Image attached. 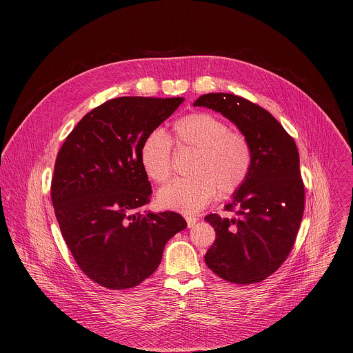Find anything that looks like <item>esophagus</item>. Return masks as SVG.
I'll return each instance as SVG.
<instances>
[{
	"label": "esophagus",
	"mask_w": 353,
	"mask_h": 353,
	"mask_svg": "<svg viewBox=\"0 0 353 353\" xmlns=\"http://www.w3.org/2000/svg\"><path fill=\"white\" fill-rule=\"evenodd\" d=\"M185 221H187V226H188V228H192V226L198 222V218L190 215V216H185Z\"/></svg>",
	"instance_id": "34e87169"
}]
</instances>
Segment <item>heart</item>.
I'll list each match as a JSON object with an SVG mask.
<instances>
[{
  "label": "heart",
  "mask_w": 353,
  "mask_h": 353,
  "mask_svg": "<svg viewBox=\"0 0 353 353\" xmlns=\"http://www.w3.org/2000/svg\"><path fill=\"white\" fill-rule=\"evenodd\" d=\"M173 142L177 148L194 150L188 172L158 192L162 208L194 214L216 195L239 190L253 166V149L247 137L229 130L228 124L208 113H191L173 124ZM139 163L149 179L165 183L172 173V141L161 130L149 131L139 146Z\"/></svg>",
  "instance_id": "1"
}]
</instances>
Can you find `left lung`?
<instances>
[{
  "mask_svg": "<svg viewBox=\"0 0 353 353\" xmlns=\"http://www.w3.org/2000/svg\"><path fill=\"white\" fill-rule=\"evenodd\" d=\"M194 106L221 113L253 149L250 174L225 207L233 218L205 216L216 232L205 264L228 282L264 281L289 256L305 211L296 143L271 113L233 93L203 94Z\"/></svg>",
  "mask_w": 353,
  "mask_h": 353,
  "instance_id": "left-lung-1",
  "label": "left lung"
}]
</instances>
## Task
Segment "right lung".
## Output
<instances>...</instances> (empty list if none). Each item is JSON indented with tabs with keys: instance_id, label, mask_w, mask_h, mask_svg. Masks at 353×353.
Returning a JSON list of instances; mask_svg holds the SVG:
<instances>
[{
	"instance_id": "right-lung-1",
	"label": "right lung",
	"mask_w": 353,
	"mask_h": 353,
	"mask_svg": "<svg viewBox=\"0 0 353 353\" xmlns=\"http://www.w3.org/2000/svg\"><path fill=\"white\" fill-rule=\"evenodd\" d=\"M183 102L112 99L85 114L60 149L52 181L56 218L77 264L100 286L139 285L159 267L169 239L187 228L176 212H138L152 194L141 142Z\"/></svg>"
}]
</instances>
